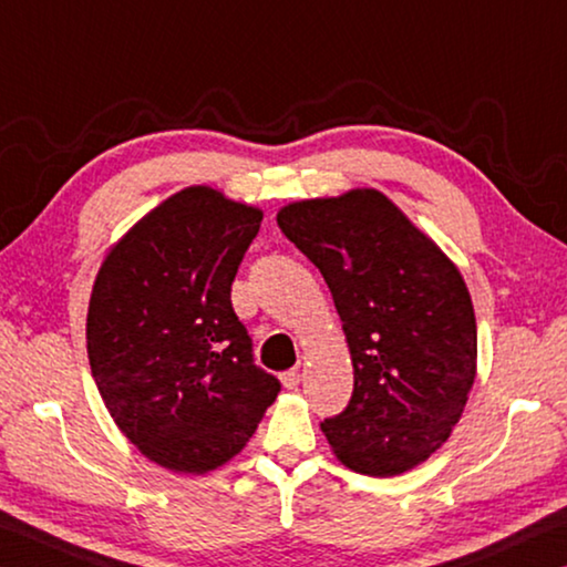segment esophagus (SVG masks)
<instances>
[{
    "mask_svg": "<svg viewBox=\"0 0 567 567\" xmlns=\"http://www.w3.org/2000/svg\"><path fill=\"white\" fill-rule=\"evenodd\" d=\"M280 380H282V385H285V388H297V385H300V380H302V372L297 370V368H292V370H285L282 375H280Z\"/></svg>",
    "mask_w": 567,
    "mask_h": 567,
    "instance_id": "obj_1",
    "label": "esophagus"
}]
</instances>
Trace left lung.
Masks as SVG:
<instances>
[{
    "label": "left lung",
    "mask_w": 567,
    "mask_h": 567,
    "mask_svg": "<svg viewBox=\"0 0 567 567\" xmlns=\"http://www.w3.org/2000/svg\"><path fill=\"white\" fill-rule=\"evenodd\" d=\"M277 225L322 272L350 344L352 398L324 437L354 473H405L450 437L473 388L463 277L378 189L290 205Z\"/></svg>",
    "instance_id": "obj_1"
}]
</instances>
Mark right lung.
<instances>
[{"instance_id": "1", "label": "right lung", "mask_w": 567, "mask_h": 567, "mask_svg": "<svg viewBox=\"0 0 567 567\" xmlns=\"http://www.w3.org/2000/svg\"><path fill=\"white\" fill-rule=\"evenodd\" d=\"M260 223V209L187 187L140 219L94 280L92 378L122 433L162 467L227 463L282 388L255 364L229 300Z\"/></svg>"}]
</instances>
